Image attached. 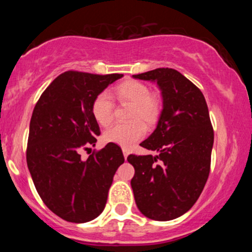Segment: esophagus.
<instances>
[{"label":"esophagus","instance_id":"34e87169","mask_svg":"<svg viewBox=\"0 0 252 252\" xmlns=\"http://www.w3.org/2000/svg\"><path fill=\"white\" fill-rule=\"evenodd\" d=\"M123 155H124V158H128L129 152H128V149H126V148H123Z\"/></svg>","mask_w":252,"mask_h":252}]
</instances>
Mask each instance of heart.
I'll list each match as a JSON object with an SVG mask.
<instances>
[{"label":"heart","instance_id":"1","mask_svg":"<svg viewBox=\"0 0 252 252\" xmlns=\"http://www.w3.org/2000/svg\"><path fill=\"white\" fill-rule=\"evenodd\" d=\"M115 94L122 103L131 104L129 123H118L104 132V141L129 148L146 135V122L149 126L158 121L162 110L160 97L150 94L148 85L138 80H126L115 89ZM92 116L98 124L108 126L114 118V102L106 92H100L94 97L91 105ZM141 119L143 120L140 121Z\"/></svg>","mask_w":252,"mask_h":252}]
</instances>
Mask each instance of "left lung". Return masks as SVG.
<instances>
[{"label":"left lung","mask_w":252,"mask_h":252,"mask_svg":"<svg viewBox=\"0 0 252 252\" xmlns=\"http://www.w3.org/2000/svg\"><path fill=\"white\" fill-rule=\"evenodd\" d=\"M132 77L158 83L163 98L158 126L140 144L158 154L128 156L135 201L147 218L172 220L195 204L209 179L215 138L209 108L200 90L173 68Z\"/></svg>","instance_id":"obj_1"}]
</instances>
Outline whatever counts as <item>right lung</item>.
Segmentation results:
<instances>
[{
  "mask_svg": "<svg viewBox=\"0 0 252 252\" xmlns=\"http://www.w3.org/2000/svg\"><path fill=\"white\" fill-rule=\"evenodd\" d=\"M123 74L66 71L42 92L33 110L27 166L43 204L66 221L86 222L105 207L121 147L108 143L83 161L79 153L100 135L91 112L94 97Z\"/></svg>",
  "mask_w": 252,
  "mask_h": 252,
  "instance_id": "obj_1",
  "label": "right lung"
}]
</instances>
